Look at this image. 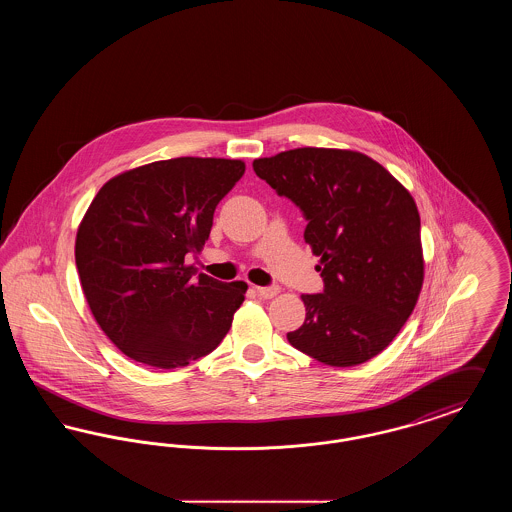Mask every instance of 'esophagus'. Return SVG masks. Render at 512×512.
<instances>
[{
  "instance_id": "34e87169",
  "label": "esophagus",
  "mask_w": 512,
  "mask_h": 512,
  "mask_svg": "<svg viewBox=\"0 0 512 512\" xmlns=\"http://www.w3.org/2000/svg\"><path fill=\"white\" fill-rule=\"evenodd\" d=\"M255 290L263 299H272V297H276L280 293V286H257Z\"/></svg>"
}]
</instances>
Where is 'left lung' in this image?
Here are the masks:
<instances>
[{"mask_svg":"<svg viewBox=\"0 0 512 512\" xmlns=\"http://www.w3.org/2000/svg\"><path fill=\"white\" fill-rule=\"evenodd\" d=\"M253 171L301 209L303 238L320 257L324 290L301 295L307 315L288 341L324 365H361L382 353L424 280L413 195L349 149L297 147L255 159Z\"/></svg>","mask_w":512,"mask_h":512,"instance_id":"8db88e82","label":"left lung"}]
</instances>
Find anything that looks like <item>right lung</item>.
I'll return each instance as SVG.
<instances>
[{"label":"right lung","instance_id":"obj_1","mask_svg":"<svg viewBox=\"0 0 512 512\" xmlns=\"http://www.w3.org/2000/svg\"><path fill=\"white\" fill-rule=\"evenodd\" d=\"M244 172L238 159L155 161L111 178L90 203L76 268L92 315L126 357L178 368L228 334L247 284L195 276L184 259L209 240L220 199Z\"/></svg>","mask_w":512,"mask_h":512}]
</instances>
